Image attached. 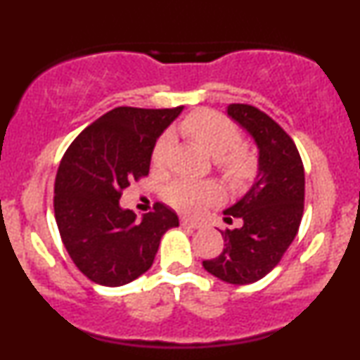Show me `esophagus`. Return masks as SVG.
<instances>
[{
    "mask_svg": "<svg viewBox=\"0 0 360 360\" xmlns=\"http://www.w3.org/2000/svg\"><path fill=\"white\" fill-rule=\"evenodd\" d=\"M181 225L186 226V229L198 230L201 226V223L196 221V220H191V218H181Z\"/></svg>",
    "mask_w": 360,
    "mask_h": 360,
    "instance_id": "esophagus-1",
    "label": "esophagus"
}]
</instances>
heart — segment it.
Returning a JSON list of instances; mask_svg holds the SVG:
<instances>
[{
	"instance_id": "heart-1",
	"label": "heart",
	"mask_w": 360,
	"mask_h": 360,
	"mask_svg": "<svg viewBox=\"0 0 360 360\" xmlns=\"http://www.w3.org/2000/svg\"><path fill=\"white\" fill-rule=\"evenodd\" d=\"M179 131L191 140L205 154L214 159L220 174L232 186L250 183L259 171V157L250 147L242 146L240 130L233 122L214 113L212 110H198L189 113L179 123ZM172 146L171 134L157 139L152 148V164L164 166ZM167 203L186 213H194L206 205H212L220 198V189L213 183H194L177 179L164 191Z\"/></svg>"
}]
</instances>
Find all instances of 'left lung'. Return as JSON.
Returning a JSON list of instances; mask_svg holds the SVG:
<instances>
[{"instance_id": "left-lung-1", "label": "left lung", "mask_w": 360, "mask_h": 360, "mask_svg": "<svg viewBox=\"0 0 360 360\" xmlns=\"http://www.w3.org/2000/svg\"><path fill=\"white\" fill-rule=\"evenodd\" d=\"M259 148V174L242 200L223 214L238 218V229L221 232L223 250L203 260L214 278L230 284H250L269 274L298 233L304 208V169L292 139L269 115L250 105L226 108Z\"/></svg>"}]
</instances>
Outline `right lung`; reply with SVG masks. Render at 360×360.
I'll return each instance as SVG.
<instances>
[{
    "mask_svg": "<svg viewBox=\"0 0 360 360\" xmlns=\"http://www.w3.org/2000/svg\"><path fill=\"white\" fill-rule=\"evenodd\" d=\"M183 106H118L91 123L62 157L53 186V213L65 250L86 278L123 286L150 269L162 235L179 226L164 203L135 220L120 206L123 189L146 177L152 148Z\"/></svg>",
    "mask_w": 360,
    "mask_h": 360,
    "instance_id": "obj_1",
    "label": "right lung"
}]
</instances>
